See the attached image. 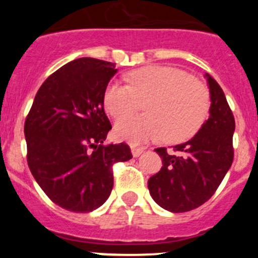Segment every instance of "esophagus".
Segmentation results:
<instances>
[{
    "label": "esophagus",
    "mask_w": 258,
    "mask_h": 258,
    "mask_svg": "<svg viewBox=\"0 0 258 258\" xmlns=\"http://www.w3.org/2000/svg\"><path fill=\"white\" fill-rule=\"evenodd\" d=\"M146 148L145 147H136V146H132L131 147V151H132V155H134V157H139L140 155H142V153L145 152Z\"/></svg>",
    "instance_id": "1"
}]
</instances>
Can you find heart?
I'll use <instances>...</instances> for the list:
<instances>
[{"label":"heart","mask_w":258,"mask_h":258,"mask_svg":"<svg viewBox=\"0 0 258 258\" xmlns=\"http://www.w3.org/2000/svg\"><path fill=\"white\" fill-rule=\"evenodd\" d=\"M127 82L111 81L103 93L106 111L116 119L130 116L145 101V113L117 122L116 136L130 144L151 139L171 144L191 139L210 111V95L200 81L170 66L141 67L130 72Z\"/></svg>","instance_id":"1"}]
</instances>
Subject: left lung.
<instances>
[{
	"label": "left lung",
	"mask_w": 258,
	"mask_h": 258,
	"mask_svg": "<svg viewBox=\"0 0 258 258\" xmlns=\"http://www.w3.org/2000/svg\"><path fill=\"white\" fill-rule=\"evenodd\" d=\"M211 93L210 117L189 141L156 148L162 167L148 179L157 205L171 212H187L209 201L233 161L235 117L222 88L206 74Z\"/></svg>",
	"instance_id": "1"
}]
</instances>
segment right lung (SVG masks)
Listing matches in <instances>:
<instances>
[{"label":"right lung","instance_id":"add662e5","mask_svg":"<svg viewBox=\"0 0 258 258\" xmlns=\"http://www.w3.org/2000/svg\"><path fill=\"white\" fill-rule=\"evenodd\" d=\"M114 63L75 59L48 76L25 121L27 163L48 199L72 212H91L110 197L114 163L132 158L124 142L107 144L112 128L103 93Z\"/></svg>","mask_w":258,"mask_h":258}]
</instances>
